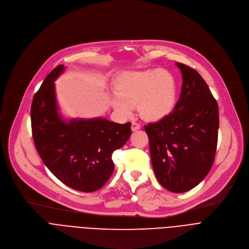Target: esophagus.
Returning a JSON list of instances; mask_svg holds the SVG:
<instances>
[{"instance_id": "34e87169", "label": "esophagus", "mask_w": 249, "mask_h": 249, "mask_svg": "<svg viewBox=\"0 0 249 249\" xmlns=\"http://www.w3.org/2000/svg\"><path fill=\"white\" fill-rule=\"evenodd\" d=\"M140 128H141V125H140L139 123H137V122H132V126H131L132 131H137V130H139Z\"/></svg>"}]
</instances>
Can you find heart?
<instances>
[{"label": "heart", "mask_w": 249, "mask_h": 249, "mask_svg": "<svg viewBox=\"0 0 249 249\" xmlns=\"http://www.w3.org/2000/svg\"><path fill=\"white\" fill-rule=\"evenodd\" d=\"M116 96L112 99L114 109L122 116H130L138 104L141 116L158 121L173 110L177 85L168 71L152 69L127 72L120 75L115 84Z\"/></svg>", "instance_id": "obj_1"}]
</instances>
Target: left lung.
<instances>
[{
    "label": "left lung",
    "mask_w": 249,
    "mask_h": 249,
    "mask_svg": "<svg viewBox=\"0 0 249 249\" xmlns=\"http://www.w3.org/2000/svg\"><path fill=\"white\" fill-rule=\"evenodd\" d=\"M182 88L173 111L145 126L155 174L162 187L183 193L197 186L215 160L219 107L196 70L176 63Z\"/></svg>",
    "instance_id": "left-lung-1"
}]
</instances>
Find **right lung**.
I'll return each mask as SVG.
<instances>
[{
    "mask_svg": "<svg viewBox=\"0 0 249 249\" xmlns=\"http://www.w3.org/2000/svg\"><path fill=\"white\" fill-rule=\"evenodd\" d=\"M64 70V65L57 66L34 94L32 137L42 161L61 182L78 191L93 192L110 178L114 170L112 154L128 141L131 123L104 118L63 120L54 81Z\"/></svg>",
    "mask_w": 249,
    "mask_h": 249,
    "instance_id": "right-lung-1",
    "label": "right lung"
}]
</instances>
